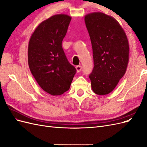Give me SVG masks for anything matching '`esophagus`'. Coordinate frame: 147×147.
I'll use <instances>...</instances> for the list:
<instances>
[{
  "mask_svg": "<svg viewBox=\"0 0 147 147\" xmlns=\"http://www.w3.org/2000/svg\"><path fill=\"white\" fill-rule=\"evenodd\" d=\"M75 68H76L77 72H80L82 70V66L81 65H77L75 67Z\"/></svg>",
  "mask_w": 147,
  "mask_h": 147,
  "instance_id": "1",
  "label": "esophagus"
}]
</instances>
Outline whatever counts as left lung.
Segmentation results:
<instances>
[{"instance_id": "obj_1", "label": "left lung", "mask_w": 147, "mask_h": 147, "mask_svg": "<svg viewBox=\"0 0 147 147\" xmlns=\"http://www.w3.org/2000/svg\"><path fill=\"white\" fill-rule=\"evenodd\" d=\"M84 21L94 60V68L89 75L92 90L96 94H107L126 73L129 53L126 35L114 18L103 13L88 14Z\"/></svg>"}]
</instances>
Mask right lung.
<instances>
[{
    "mask_svg": "<svg viewBox=\"0 0 147 147\" xmlns=\"http://www.w3.org/2000/svg\"><path fill=\"white\" fill-rule=\"evenodd\" d=\"M70 21L67 15L52 16L37 26L29 42L30 72L39 86L52 96L68 91L77 72L62 47Z\"/></svg>",
    "mask_w": 147,
    "mask_h": 147,
    "instance_id": "1",
    "label": "right lung"
}]
</instances>
